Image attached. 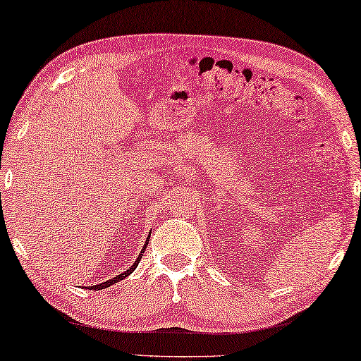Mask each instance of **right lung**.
<instances>
[{
	"label": "right lung",
	"mask_w": 361,
	"mask_h": 361,
	"mask_svg": "<svg viewBox=\"0 0 361 361\" xmlns=\"http://www.w3.org/2000/svg\"><path fill=\"white\" fill-rule=\"evenodd\" d=\"M147 243H149V238H147V241H146V244H145V247H142V250H141V254H140V257L138 259L135 260V263L133 265H131L127 271H123V273H120V274H117L116 278H112V279H107L106 283H101V284H96V286H91L90 289H93V290H99V289H106V288H109V286H112V284H116V283H118L120 279H123V278H127L130 273H133L135 271V268L138 267V263H140V260H141V257H142V254H145V250H146V245H147Z\"/></svg>",
	"instance_id": "add662e5"
}]
</instances>
